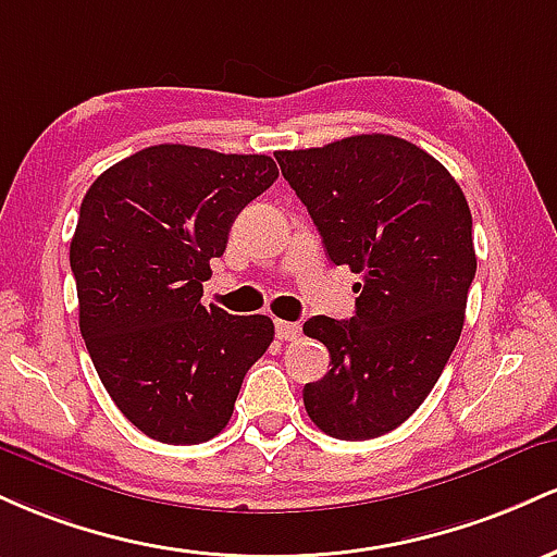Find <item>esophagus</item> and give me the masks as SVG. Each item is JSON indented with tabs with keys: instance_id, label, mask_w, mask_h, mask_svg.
I'll use <instances>...</instances> for the list:
<instances>
[{
	"instance_id": "esophagus-1",
	"label": "esophagus",
	"mask_w": 557,
	"mask_h": 557,
	"mask_svg": "<svg viewBox=\"0 0 557 557\" xmlns=\"http://www.w3.org/2000/svg\"><path fill=\"white\" fill-rule=\"evenodd\" d=\"M302 334L299 323H289V321H276V336L281 342H295Z\"/></svg>"
}]
</instances>
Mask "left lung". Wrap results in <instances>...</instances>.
Instances as JSON below:
<instances>
[{"instance_id": "1", "label": "left lung", "mask_w": 557, "mask_h": 557, "mask_svg": "<svg viewBox=\"0 0 557 557\" xmlns=\"http://www.w3.org/2000/svg\"><path fill=\"white\" fill-rule=\"evenodd\" d=\"M334 265L360 273L355 315H312L331 371L305 384L310 421L336 440L397 429L434 389L476 276L466 195L440 160L389 134L276 152Z\"/></svg>"}]
</instances>
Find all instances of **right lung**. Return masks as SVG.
I'll use <instances>...</instances> for the list:
<instances>
[{
  "instance_id": "obj_1",
  "label": "right lung",
  "mask_w": 557,
  "mask_h": 557,
  "mask_svg": "<svg viewBox=\"0 0 557 557\" xmlns=\"http://www.w3.org/2000/svg\"><path fill=\"white\" fill-rule=\"evenodd\" d=\"M276 178L268 154L158 144L108 168L81 202L71 242L81 336L112 403L152 440L221 434L271 347V318L205 308L202 281L236 215Z\"/></svg>"
}]
</instances>
